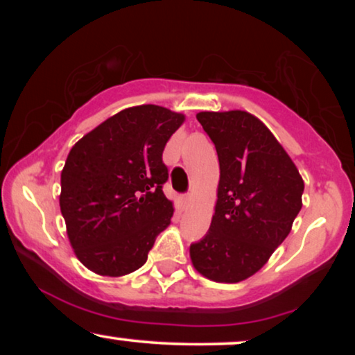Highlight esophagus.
<instances>
[{
  "label": "esophagus",
  "mask_w": 355,
  "mask_h": 355,
  "mask_svg": "<svg viewBox=\"0 0 355 355\" xmlns=\"http://www.w3.org/2000/svg\"><path fill=\"white\" fill-rule=\"evenodd\" d=\"M191 202H192L191 196H182V197H181V205H182L184 210H186V208H187L189 205H191Z\"/></svg>",
  "instance_id": "obj_1"
}]
</instances>
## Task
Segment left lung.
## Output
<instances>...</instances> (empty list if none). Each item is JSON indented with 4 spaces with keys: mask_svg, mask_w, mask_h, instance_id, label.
<instances>
[{
    "mask_svg": "<svg viewBox=\"0 0 355 355\" xmlns=\"http://www.w3.org/2000/svg\"><path fill=\"white\" fill-rule=\"evenodd\" d=\"M197 119L216 147L220 182L210 230L191 245V260L208 279L239 283L288 237L302 208L304 179L257 116L202 111Z\"/></svg>",
    "mask_w": 355,
    "mask_h": 355,
    "instance_id": "1",
    "label": "left lung"
}]
</instances>
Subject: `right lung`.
<instances>
[{
  "label": "right lung",
  "mask_w": 355,
  "mask_h": 355,
  "mask_svg": "<svg viewBox=\"0 0 355 355\" xmlns=\"http://www.w3.org/2000/svg\"><path fill=\"white\" fill-rule=\"evenodd\" d=\"M186 116L158 105L125 108L76 142L61 171L60 208L80 263L118 278L139 270L174 205L163 150Z\"/></svg>",
  "instance_id": "obj_1"
}]
</instances>
